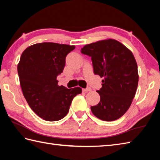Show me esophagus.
I'll list each match as a JSON object with an SVG mask.
<instances>
[{
  "label": "esophagus",
  "mask_w": 160,
  "mask_h": 160,
  "mask_svg": "<svg viewBox=\"0 0 160 160\" xmlns=\"http://www.w3.org/2000/svg\"><path fill=\"white\" fill-rule=\"evenodd\" d=\"M82 91H84V92L87 93V92H89V91H91V89L90 87H87V88H86V89H83Z\"/></svg>",
  "instance_id": "1"
}]
</instances>
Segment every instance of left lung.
<instances>
[{
  "label": "left lung",
  "mask_w": 160,
  "mask_h": 160,
  "mask_svg": "<svg viewBox=\"0 0 160 160\" xmlns=\"http://www.w3.org/2000/svg\"><path fill=\"white\" fill-rule=\"evenodd\" d=\"M81 53L91 57L93 72L104 78L97 91L100 102L91 107L95 116L104 121L121 118L130 107L138 84V65L132 52L113 39L91 43Z\"/></svg>",
  "instance_id": "left-lung-1"
}]
</instances>
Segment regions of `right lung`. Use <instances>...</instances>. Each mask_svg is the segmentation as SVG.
<instances>
[{
    "label": "right lung",
    "mask_w": 160,
    "mask_h": 160,
    "mask_svg": "<svg viewBox=\"0 0 160 160\" xmlns=\"http://www.w3.org/2000/svg\"><path fill=\"white\" fill-rule=\"evenodd\" d=\"M75 46L54 42L37 43L22 52L18 73L23 96L29 106L43 120L54 122L65 117L73 98L82 89L58 86L67 54Z\"/></svg>",
    "instance_id": "add662e5"
}]
</instances>
